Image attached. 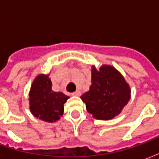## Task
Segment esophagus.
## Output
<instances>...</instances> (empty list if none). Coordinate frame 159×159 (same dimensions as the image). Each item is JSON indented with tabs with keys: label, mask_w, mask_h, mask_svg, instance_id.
I'll list each match as a JSON object with an SVG mask.
<instances>
[{
	"label": "esophagus",
	"mask_w": 159,
	"mask_h": 159,
	"mask_svg": "<svg viewBox=\"0 0 159 159\" xmlns=\"http://www.w3.org/2000/svg\"><path fill=\"white\" fill-rule=\"evenodd\" d=\"M72 95H74V96H80L81 95V92H80L79 90H76V92L72 93Z\"/></svg>",
	"instance_id": "1"
}]
</instances>
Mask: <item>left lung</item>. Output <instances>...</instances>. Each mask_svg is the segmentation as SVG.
Masks as SVG:
<instances>
[{"instance_id": "8db88e82", "label": "left lung", "mask_w": 159, "mask_h": 159, "mask_svg": "<svg viewBox=\"0 0 159 159\" xmlns=\"http://www.w3.org/2000/svg\"><path fill=\"white\" fill-rule=\"evenodd\" d=\"M92 84L81 99L93 118L110 120L120 114L130 100L129 85L113 66H92Z\"/></svg>"}]
</instances>
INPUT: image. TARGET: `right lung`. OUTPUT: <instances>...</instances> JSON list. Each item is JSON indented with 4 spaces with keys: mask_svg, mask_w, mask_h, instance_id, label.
I'll return each instance as SVG.
<instances>
[{
    "mask_svg": "<svg viewBox=\"0 0 159 159\" xmlns=\"http://www.w3.org/2000/svg\"><path fill=\"white\" fill-rule=\"evenodd\" d=\"M30 109L36 117L48 123H53L64 113V104L69 97L61 92L52 89L49 75L40 74L30 87L29 93Z\"/></svg>",
    "mask_w": 159,
    "mask_h": 159,
    "instance_id": "right-lung-1",
    "label": "right lung"
}]
</instances>
